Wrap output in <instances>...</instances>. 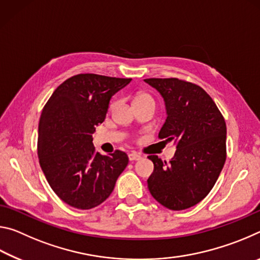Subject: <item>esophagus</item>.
I'll use <instances>...</instances> for the list:
<instances>
[{"instance_id": "esophagus-1", "label": "esophagus", "mask_w": 260, "mask_h": 260, "mask_svg": "<svg viewBox=\"0 0 260 260\" xmlns=\"http://www.w3.org/2000/svg\"><path fill=\"white\" fill-rule=\"evenodd\" d=\"M128 158H129L131 161H133V160L141 159V158H142V156H141L140 153H138V152H131L129 155H128Z\"/></svg>"}]
</instances>
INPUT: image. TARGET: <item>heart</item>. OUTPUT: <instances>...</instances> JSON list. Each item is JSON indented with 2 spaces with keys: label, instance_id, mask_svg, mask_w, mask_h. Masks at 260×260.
Masks as SVG:
<instances>
[{
  "label": "heart",
  "instance_id": "b5f03b06",
  "mask_svg": "<svg viewBox=\"0 0 260 260\" xmlns=\"http://www.w3.org/2000/svg\"><path fill=\"white\" fill-rule=\"evenodd\" d=\"M141 101H152L153 102V100H152V98L149 94H147V93H140V94H138L135 96V99H134V102H141ZM114 105H116V102H113L112 104H111V108H113Z\"/></svg>",
  "mask_w": 260,
  "mask_h": 260
}]
</instances>
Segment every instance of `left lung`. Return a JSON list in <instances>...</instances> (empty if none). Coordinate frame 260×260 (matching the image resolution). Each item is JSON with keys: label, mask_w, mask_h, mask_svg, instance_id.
<instances>
[{"label": "left lung", "mask_w": 260, "mask_h": 260, "mask_svg": "<svg viewBox=\"0 0 260 260\" xmlns=\"http://www.w3.org/2000/svg\"><path fill=\"white\" fill-rule=\"evenodd\" d=\"M144 81L165 101L167 118L158 138L177 144L170 162L148 156L153 162L149 191L170 210L191 208L211 191L225 164V119L210 95L195 83L178 78Z\"/></svg>", "instance_id": "left-lung-1"}]
</instances>
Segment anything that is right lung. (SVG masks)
<instances>
[{
  "mask_svg": "<svg viewBox=\"0 0 260 260\" xmlns=\"http://www.w3.org/2000/svg\"><path fill=\"white\" fill-rule=\"evenodd\" d=\"M131 80L77 74L56 88L42 110L39 161L52 190L70 206L89 210L103 203L128 164L124 151L96 152L93 134L105 119L110 100Z\"/></svg>",
  "mask_w": 260,
  "mask_h": 260,
  "instance_id": "add662e5",
  "label": "right lung"
}]
</instances>
